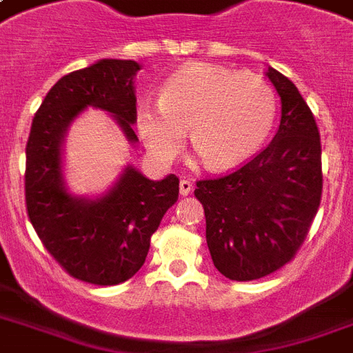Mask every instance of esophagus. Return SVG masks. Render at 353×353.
Segmentation results:
<instances>
[{"instance_id":"esophagus-1","label":"esophagus","mask_w":353,"mask_h":353,"mask_svg":"<svg viewBox=\"0 0 353 353\" xmlns=\"http://www.w3.org/2000/svg\"><path fill=\"white\" fill-rule=\"evenodd\" d=\"M192 181H188V179H181V181H179V194H181V196H188V194L192 192Z\"/></svg>"}]
</instances>
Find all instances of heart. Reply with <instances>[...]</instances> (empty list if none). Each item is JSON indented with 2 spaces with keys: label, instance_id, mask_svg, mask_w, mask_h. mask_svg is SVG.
Returning a JSON list of instances; mask_svg holds the SVG:
<instances>
[{
  "label": "heart",
  "instance_id": "obj_1",
  "mask_svg": "<svg viewBox=\"0 0 353 353\" xmlns=\"http://www.w3.org/2000/svg\"><path fill=\"white\" fill-rule=\"evenodd\" d=\"M276 99L254 73H234L212 63L183 65L165 80L161 101L144 99L135 110V128L161 163L190 143L214 170L249 161L271 133Z\"/></svg>",
  "mask_w": 353,
  "mask_h": 353
}]
</instances>
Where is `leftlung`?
Wrapping results in <instances>:
<instances>
[{"label":"left lung","instance_id":"1","mask_svg":"<svg viewBox=\"0 0 353 353\" xmlns=\"http://www.w3.org/2000/svg\"><path fill=\"white\" fill-rule=\"evenodd\" d=\"M280 126L268 148L229 176L198 181L214 268L238 282L274 273L295 256L323 194L321 135L296 85L276 69Z\"/></svg>","mask_w":353,"mask_h":353}]
</instances>
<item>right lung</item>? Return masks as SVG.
I'll return each mask as SVG.
<instances>
[{
  "label": "right lung",
  "instance_id": "1",
  "mask_svg": "<svg viewBox=\"0 0 353 353\" xmlns=\"http://www.w3.org/2000/svg\"><path fill=\"white\" fill-rule=\"evenodd\" d=\"M137 62L102 58L65 74L36 112L27 141L25 201L43 245L71 276L115 285L143 268L150 238L177 201L179 179L152 181L126 165L106 192L77 196L63 177V141L88 108L110 113L128 144L139 141L135 124Z\"/></svg>",
  "mask_w": 353,
  "mask_h": 353
}]
</instances>
